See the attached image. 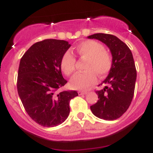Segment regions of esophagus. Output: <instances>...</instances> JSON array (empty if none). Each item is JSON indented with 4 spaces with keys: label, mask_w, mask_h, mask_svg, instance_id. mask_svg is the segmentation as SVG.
Here are the masks:
<instances>
[{
    "label": "esophagus",
    "mask_w": 153,
    "mask_h": 153,
    "mask_svg": "<svg viewBox=\"0 0 153 153\" xmlns=\"http://www.w3.org/2000/svg\"><path fill=\"white\" fill-rule=\"evenodd\" d=\"M87 93H88V92H87L86 91H78V94H86Z\"/></svg>",
    "instance_id": "obj_1"
}]
</instances>
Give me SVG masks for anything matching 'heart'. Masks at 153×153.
<instances>
[{"mask_svg":"<svg viewBox=\"0 0 153 153\" xmlns=\"http://www.w3.org/2000/svg\"><path fill=\"white\" fill-rule=\"evenodd\" d=\"M75 52L81 59H87L84 73L76 74L70 81L72 88L86 90L97 82V77L108 74L112 67V57L104 46L94 40H86L78 44ZM76 60L69 52L63 55L61 60V68L65 74L70 76L75 72Z\"/></svg>","mask_w":153,"mask_h":153,"instance_id":"1","label":"heart"}]
</instances>
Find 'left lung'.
I'll list each match as a JSON object with an SVG mask.
<instances>
[{
    "instance_id": "left-lung-1",
    "label": "left lung",
    "mask_w": 153,
    "mask_h": 153,
    "mask_svg": "<svg viewBox=\"0 0 153 153\" xmlns=\"http://www.w3.org/2000/svg\"><path fill=\"white\" fill-rule=\"evenodd\" d=\"M104 42L112 55V67L104 82L105 87L97 91L99 100L91 106L97 117L114 120L129 108L134 94L137 70L133 54L126 44L111 34L95 33L88 36Z\"/></svg>"
}]
</instances>
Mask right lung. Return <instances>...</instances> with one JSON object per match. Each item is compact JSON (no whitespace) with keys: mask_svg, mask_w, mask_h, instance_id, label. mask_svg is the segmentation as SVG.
<instances>
[{"mask_svg":"<svg viewBox=\"0 0 153 153\" xmlns=\"http://www.w3.org/2000/svg\"><path fill=\"white\" fill-rule=\"evenodd\" d=\"M70 46L67 41L44 39L34 43L20 59L18 94L29 116L42 126L62 123L69 115L70 100L78 96L76 91H59L67 83L61 60Z\"/></svg>","mask_w":153,"mask_h":153,"instance_id":"1","label":"right lung"}]
</instances>
